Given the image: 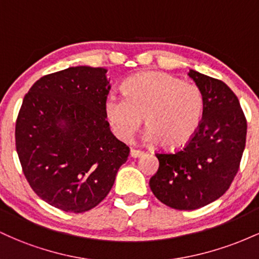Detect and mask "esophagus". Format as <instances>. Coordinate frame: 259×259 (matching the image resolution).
Listing matches in <instances>:
<instances>
[{
    "mask_svg": "<svg viewBox=\"0 0 259 259\" xmlns=\"http://www.w3.org/2000/svg\"><path fill=\"white\" fill-rule=\"evenodd\" d=\"M130 156H132L133 158H139V157L144 156V152L140 150H134V148H132V150H130Z\"/></svg>",
    "mask_w": 259,
    "mask_h": 259,
    "instance_id": "esophagus-1",
    "label": "esophagus"
}]
</instances>
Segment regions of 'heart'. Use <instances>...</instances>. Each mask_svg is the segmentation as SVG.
Here are the masks:
<instances>
[{
	"label": "heart",
	"mask_w": 259,
	"mask_h": 259,
	"mask_svg": "<svg viewBox=\"0 0 259 259\" xmlns=\"http://www.w3.org/2000/svg\"><path fill=\"white\" fill-rule=\"evenodd\" d=\"M124 96L108 95L103 103L106 120L115 138L130 141L142 123L148 126L146 144L160 142L164 148H179L191 140L203 117V92L168 73L148 72L123 84Z\"/></svg>",
	"instance_id": "heart-1"
}]
</instances>
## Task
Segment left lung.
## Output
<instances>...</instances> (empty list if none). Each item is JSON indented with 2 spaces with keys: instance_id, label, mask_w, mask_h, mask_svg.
I'll return each instance as SVG.
<instances>
[{
  "instance_id": "left-lung-1",
  "label": "left lung",
  "mask_w": 259,
  "mask_h": 259,
  "mask_svg": "<svg viewBox=\"0 0 259 259\" xmlns=\"http://www.w3.org/2000/svg\"><path fill=\"white\" fill-rule=\"evenodd\" d=\"M189 76L203 92V117L185 147L157 153L159 168L150 187L162 203L194 210L227 192L239 170L246 144L245 115L230 88L221 80L190 69Z\"/></svg>"
}]
</instances>
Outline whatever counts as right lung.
Returning a JSON list of instances; mask_svg holds the SVG:
<instances>
[{
    "label": "right lung",
    "instance_id": "add662e5",
    "mask_svg": "<svg viewBox=\"0 0 259 259\" xmlns=\"http://www.w3.org/2000/svg\"><path fill=\"white\" fill-rule=\"evenodd\" d=\"M106 74L105 68L79 65L45 75L18 114L16 147L26 180L38 197L64 212L96 207L129 156L106 120Z\"/></svg>",
    "mask_w": 259,
    "mask_h": 259
}]
</instances>
